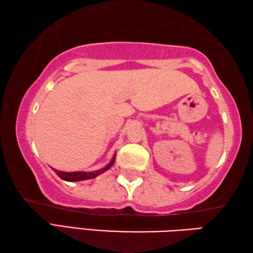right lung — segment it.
I'll return each instance as SVG.
<instances>
[{
    "mask_svg": "<svg viewBox=\"0 0 253 253\" xmlns=\"http://www.w3.org/2000/svg\"><path fill=\"white\" fill-rule=\"evenodd\" d=\"M115 160V154L114 157L112 158V160L109 163L108 166L102 168L100 170H96V171H92V172H82V171H79V172H63V171H59V170H55V169H52L54 170L55 173L60 176L62 180L64 181H70V182H75V181H83V180H88V179H94L95 176H97L101 173H103L106 170H109L111 167L113 166Z\"/></svg>",
    "mask_w": 253,
    "mask_h": 253,
    "instance_id": "right-lung-1",
    "label": "right lung"
}]
</instances>
